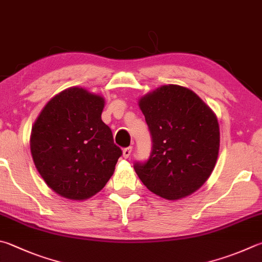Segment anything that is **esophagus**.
<instances>
[{
  "label": "esophagus",
  "instance_id": "esophagus-1",
  "mask_svg": "<svg viewBox=\"0 0 262 262\" xmlns=\"http://www.w3.org/2000/svg\"><path fill=\"white\" fill-rule=\"evenodd\" d=\"M132 150H133V147L132 146H128V147H125V149L122 150V156H123V158H129L130 157V154H132Z\"/></svg>",
  "mask_w": 262,
  "mask_h": 262
}]
</instances>
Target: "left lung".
Masks as SVG:
<instances>
[{"label":"left lung","instance_id":"left-lung-1","mask_svg":"<svg viewBox=\"0 0 262 262\" xmlns=\"http://www.w3.org/2000/svg\"><path fill=\"white\" fill-rule=\"evenodd\" d=\"M152 137L146 163L134 169L157 196L178 201L210 178L220 149V128L211 107L191 89L165 84L140 98Z\"/></svg>","mask_w":262,"mask_h":262}]
</instances>
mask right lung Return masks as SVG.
Instances as JSON below:
<instances>
[{
    "label": "right lung",
    "instance_id": "1",
    "mask_svg": "<svg viewBox=\"0 0 262 262\" xmlns=\"http://www.w3.org/2000/svg\"><path fill=\"white\" fill-rule=\"evenodd\" d=\"M101 95L71 87L52 97L32 127L31 154L37 172L57 194L84 201L105 187L120 147L102 121Z\"/></svg>",
    "mask_w": 262,
    "mask_h": 262
}]
</instances>
